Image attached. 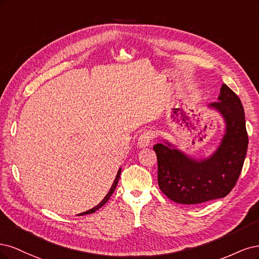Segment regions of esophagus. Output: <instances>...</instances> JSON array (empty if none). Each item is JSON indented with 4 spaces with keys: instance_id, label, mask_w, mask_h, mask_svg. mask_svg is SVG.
I'll return each mask as SVG.
<instances>
[{
    "instance_id": "1",
    "label": "esophagus",
    "mask_w": 259,
    "mask_h": 259,
    "mask_svg": "<svg viewBox=\"0 0 259 259\" xmlns=\"http://www.w3.org/2000/svg\"><path fill=\"white\" fill-rule=\"evenodd\" d=\"M155 138V133L151 130H145L139 138L138 144L140 147H146L149 145V143L153 141Z\"/></svg>"
}]
</instances>
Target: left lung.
Masks as SVG:
<instances>
[{
  "instance_id": "left-lung-1",
  "label": "left lung",
  "mask_w": 259,
  "mask_h": 259,
  "mask_svg": "<svg viewBox=\"0 0 259 259\" xmlns=\"http://www.w3.org/2000/svg\"><path fill=\"white\" fill-rule=\"evenodd\" d=\"M208 106L221 113L226 122L225 135L213 155L196 160L168 142L153 147L158 161V185L174 202L198 204L226 197L242 171L248 138L241 100L223 84L219 101Z\"/></svg>"
}]
</instances>
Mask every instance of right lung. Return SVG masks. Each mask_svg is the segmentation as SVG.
I'll return each mask as SVG.
<instances>
[{
	"label": "right lung",
	"instance_id": "obj_1",
	"mask_svg": "<svg viewBox=\"0 0 259 259\" xmlns=\"http://www.w3.org/2000/svg\"><path fill=\"white\" fill-rule=\"evenodd\" d=\"M120 173H121V169H119V170H118V172H117V175H116L115 181H114V183H113V185H112V187H111L110 191H108L107 195L104 197V199L102 200V201L100 202L98 205H96L95 207L90 208V210H88V211H86V212H84V213H80V214H78V215H85V214H91V213H95L97 210H99L100 207H102V206H103V205H104V204L107 202V200L111 198V196H112V194L114 193V190H115L116 186H117V184H118V180H119V177H120Z\"/></svg>",
	"mask_w": 259,
	"mask_h": 259
}]
</instances>
